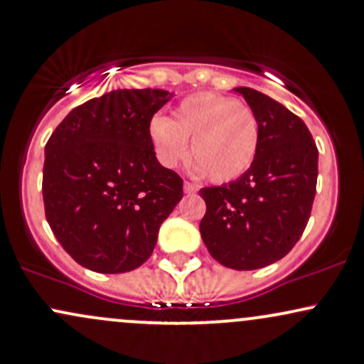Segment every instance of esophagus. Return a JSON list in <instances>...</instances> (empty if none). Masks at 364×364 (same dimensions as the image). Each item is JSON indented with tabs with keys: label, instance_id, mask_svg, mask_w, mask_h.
Wrapping results in <instances>:
<instances>
[{
	"label": "esophagus",
	"instance_id": "34e87169",
	"mask_svg": "<svg viewBox=\"0 0 364 364\" xmlns=\"http://www.w3.org/2000/svg\"><path fill=\"white\" fill-rule=\"evenodd\" d=\"M198 191V186L193 182H183V193L186 194H194Z\"/></svg>",
	"mask_w": 364,
	"mask_h": 364
}]
</instances>
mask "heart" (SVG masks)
<instances>
[{"mask_svg":"<svg viewBox=\"0 0 364 364\" xmlns=\"http://www.w3.org/2000/svg\"><path fill=\"white\" fill-rule=\"evenodd\" d=\"M147 132L159 165L177 166L186 158L191 140L193 171L208 173L218 183L236 181L248 171L260 146L255 112L218 93L187 97L175 107L171 119L156 114Z\"/></svg>","mask_w":364,"mask_h":364,"instance_id":"1","label":"heart"}]
</instances>
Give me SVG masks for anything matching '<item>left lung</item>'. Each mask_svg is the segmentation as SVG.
Masks as SVG:
<instances>
[{
  "mask_svg": "<svg viewBox=\"0 0 364 364\" xmlns=\"http://www.w3.org/2000/svg\"><path fill=\"white\" fill-rule=\"evenodd\" d=\"M234 92L259 118V152L237 181L199 191L206 203L199 232L215 260L253 271L283 259L302 236L316 194L318 147L284 105L253 88Z\"/></svg>",
  "mask_w": 364,
  "mask_h": 364,
  "instance_id": "1",
  "label": "left lung"
}]
</instances>
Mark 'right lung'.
Here are the masks:
<instances>
[{
	"label": "right lung",
	"mask_w": 364,
	"mask_h": 364,
	"mask_svg": "<svg viewBox=\"0 0 364 364\" xmlns=\"http://www.w3.org/2000/svg\"><path fill=\"white\" fill-rule=\"evenodd\" d=\"M171 97L166 90H112L73 109L46 142V220L90 271L140 267L182 199V178L159 165L147 132Z\"/></svg>",
	"instance_id": "obj_1"
}]
</instances>
